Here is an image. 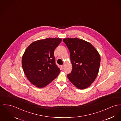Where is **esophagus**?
<instances>
[{
	"label": "esophagus",
	"instance_id": "obj_1",
	"mask_svg": "<svg viewBox=\"0 0 121 121\" xmlns=\"http://www.w3.org/2000/svg\"><path fill=\"white\" fill-rule=\"evenodd\" d=\"M60 67H61V68L62 69H63L64 68V65H61L60 66Z\"/></svg>",
	"mask_w": 121,
	"mask_h": 121
}]
</instances>
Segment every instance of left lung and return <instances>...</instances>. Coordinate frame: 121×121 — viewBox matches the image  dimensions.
Instances as JSON below:
<instances>
[{
	"label": "left lung",
	"mask_w": 121,
	"mask_h": 121,
	"mask_svg": "<svg viewBox=\"0 0 121 121\" xmlns=\"http://www.w3.org/2000/svg\"><path fill=\"white\" fill-rule=\"evenodd\" d=\"M70 51L72 71L67 75L70 81L78 89L89 87L99 73L100 57L96 49L86 41L75 38L63 39Z\"/></svg>",
	"instance_id": "1"
}]
</instances>
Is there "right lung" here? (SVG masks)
Instances as JSON below:
<instances>
[{
    "mask_svg": "<svg viewBox=\"0 0 121 121\" xmlns=\"http://www.w3.org/2000/svg\"><path fill=\"white\" fill-rule=\"evenodd\" d=\"M59 38H47L33 42L25 51L22 66L31 83L43 88L55 78L60 70L55 63L54 50L61 42Z\"/></svg>",
    "mask_w": 121,
    "mask_h": 121,
    "instance_id": "right-lung-1",
    "label": "right lung"
}]
</instances>
